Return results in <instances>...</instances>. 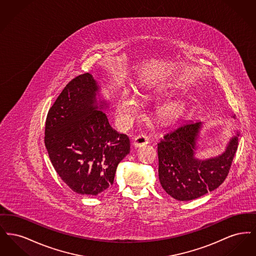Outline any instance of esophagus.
I'll return each instance as SVG.
<instances>
[{
    "label": "esophagus",
    "instance_id": "obj_1",
    "mask_svg": "<svg viewBox=\"0 0 256 256\" xmlns=\"http://www.w3.org/2000/svg\"><path fill=\"white\" fill-rule=\"evenodd\" d=\"M148 143V138L146 134H139L134 138L132 145L135 148H140V146H145Z\"/></svg>",
    "mask_w": 256,
    "mask_h": 256
}]
</instances>
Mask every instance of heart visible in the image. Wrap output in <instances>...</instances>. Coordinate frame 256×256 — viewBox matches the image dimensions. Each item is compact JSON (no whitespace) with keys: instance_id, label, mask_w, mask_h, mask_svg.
<instances>
[{"instance_id":"obj_1","label":"heart","mask_w":256,"mask_h":256,"mask_svg":"<svg viewBox=\"0 0 256 256\" xmlns=\"http://www.w3.org/2000/svg\"><path fill=\"white\" fill-rule=\"evenodd\" d=\"M165 92H166V87L159 86V87L148 89L146 91H142L141 93H139V95L143 98L156 97L164 94ZM137 110H138V104L135 98L132 95H130L128 92H124L120 97L119 106H118V112L122 122H130L134 118ZM183 110H184V104L182 100H172L166 102L160 108V114L163 117L168 119H176L182 114Z\"/></svg>"}]
</instances>
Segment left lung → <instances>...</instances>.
<instances>
[{
    "label": "left lung",
    "instance_id": "left-lung-1",
    "mask_svg": "<svg viewBox=\"0 0 256 256\" xmlns=\"http://www.w3.org/2000/svg\"><path fill=\"white\" fill-rule=\"evenodd\" d=\"M202 124L200 121L180 122L158 144L159 182L166 193L178 200H192L217 189L228 176L238 148L237 132L222 154L196 158Z\"/></svg>",
    "mask_w": 256,
    "mask_h": 256
}]
</instances>
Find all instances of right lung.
Masks as SVG:
<instances>
[{
	"mask_svg": "<svg viewBox=\"0 0 256 256\" xmlns=\"http://www.w3.org/2000/svg\"><path fill=\"white\" fill-rule=\"evenodd\" d=\"M98 86L92 74L73 78L50 108L45 146L50 162L74 192L97 196L113 184L118 164L130 154L126 134L111 128L98 100Z\"/></svg>",
	"mask_w": 256,
	"mask_h": 256,
	"instance_id": "add662e5",
	"label": "right lung"
}]
</instances>
